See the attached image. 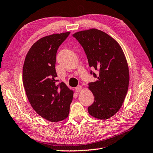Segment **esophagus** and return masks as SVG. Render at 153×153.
I'll list each match as a JSON object with an SVG mask.
<instances>
[{
    "label": "esophagus",
    "mask_w": 153,
    "mask_h": 153,
    "mask_svg": "<svg viewBox=\"0 0 153 153\" xmlns=\"http://www.w3.org/2000/svg\"><path fill=\"white\" fill-rule=\"evenodd\" d=\"M82 90V87L81 86H78L77 87L75 88V91L76 92H79V91H80Z\"/></svg>",
    "instance_id": "1"
}]
</instances>
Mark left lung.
<instances>
[{
	"mask_svg": "<svg viewBox=\"0 0 153 153\" xmlns=\"http://www.w3.org/2000/svg\"><path fill=\"white\" fill-rule=\"evenodd\" d=\"M85 52L91 71L97 80L89 83L94 96L88 108L91 117L107 120L120 110L126 96L130 75L124 53L116 40L101 30L91 29L73 34Z\"/></svg>",
	"mask_w": 153,
	"mask_h": 153,
	"instance_id": "1",
	"label": "left lung"
}]
</instances>
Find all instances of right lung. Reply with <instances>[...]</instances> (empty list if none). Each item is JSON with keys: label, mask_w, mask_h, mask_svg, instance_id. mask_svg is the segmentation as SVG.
<instances>
[{"label": "right lung", "mask_w": 153, "mask_h": 153, "mask_svg": "<svg viewBox=\"0 0 153 153\" xmlns=\"http://www.w3.org/2000/svg\"><path fill=\"white\" fill-rule=\"evenodd\" d=\"M70 32L40 39L30 47L23 67V83L27 97L36 113L56 123L69 116L74 91L64 82L56 85V53Z\"/></svg>", "instance_id": "add662e5"}]
</instances>
